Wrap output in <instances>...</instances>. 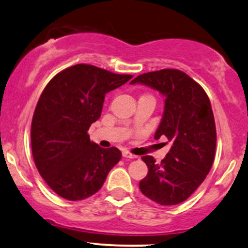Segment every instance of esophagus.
Returning a JSON list of instances; mask_svg holds the SVG:
<instances>
[{
	"label": "esophagus",
	"instance_id": "1",
	"mask_svg": "<svg viewBox=\"0 0 248 248\" xmlns=\"http://www.w3.org/2000/svg\"><path fill=\"white\" fill-rule=\"evenodd\" d=\"M122 156L126 158V159H134V158L137 157V156H135V155L128 153V151H124V153H122Z\"/></svg>",
	"mask_w": 248,
	"mask_h": 248
}]
</instances>
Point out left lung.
<instances>
[{
  "label": "left lung",
  "mask_w": 248,
  "mask_h": 248,
  "mask_svg": "<svg viewBox=\"0 0 248 248\" xmlns=\"http://www.w3.org/2000/svg\"><path fill=\"white\" fill-rule=\"evenodd\" d=\"M142 83L165 97V109L155 139L166 136L172 147L159 164L143 156L149 171L140 189L158 204L174 205L189 198L204 181L215 159L216 126L209 97L184 71L162 69L142 74Z\"/></svg>",
  "instance_id": "obj_1"
}]
</instances>
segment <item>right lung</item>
Segmentation results:
<instances>
[{
	"label": "right lung",
	"instance_id": "1",
	"mask_svg": "<svg viewBox=\"0 0 248 248\" xmlns=\"http://www.w3.org/2000/svg\"><path fill=\"white\" fill-rule=\"evenodd\" d=\"M132 77L79 63L60 71L44 89L32 118V155L45 183L61 198L93 195L121 159L118 148H100L88 130L99 119L105 93Z\"/></svg>",
	"mask_w": 248,
	"mask_h": 248
}]
</instances>
